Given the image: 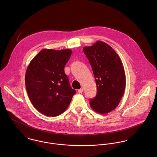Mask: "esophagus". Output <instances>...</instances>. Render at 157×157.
Listing matches in <instances>:
<instances>
[{"label": "esophagus", "instance_id": "34e87169", "mask_svg": "<svg viewBox=\"0 0 157 157\" xmlns=\"http://www.w3.org/2000/svg\"><path fill=\"white\" fill-rule=\"evenodd\" d=\"M83 90L82 88H81V89L78 90V92L79 93H82V92H83Z\"/></svg>", "mask_w": 157, "mask_h": 157}]
</instances>
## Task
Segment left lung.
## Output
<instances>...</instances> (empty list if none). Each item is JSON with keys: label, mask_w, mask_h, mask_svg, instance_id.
Masks as SVG:
<instances>
[{"label": "left lung", "mask_w": 157, "mask_h": 157, "mask_svg": "<svg viewBox=\"0 0 157 157\" xmlns=\"http://www.w3.org/2000/svg\"><path fill=\"white\" fill-rule=\"evenodd\" d=\"M83 51L89 60L97 85V94L90 100V105L101 114L111 112L118 105L126 87L121 60L111 46L101 41L85 46Z\"/></svg>", "instance_id": "left-lung-1"}]
</instances>
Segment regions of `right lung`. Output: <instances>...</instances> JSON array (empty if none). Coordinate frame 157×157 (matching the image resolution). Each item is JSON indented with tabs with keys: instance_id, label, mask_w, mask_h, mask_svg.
<instances>
[{
	"instance_id": "obj_1",
	"label": "right lung",
	"mask_w": 157,
	"mask_h": 157,
	"mask_svg": "<svg viewBox=\"0 0 157 157\" xmlns=\"http://www.w3.org/2000/svg\"><path fill=\"white\" fill-rule=\"evenodd\" d=\"M71 49H44L31 61L25 74L26 89L33 105L46 116L65 112L75 90L69 85L65 66Z\"/></svg>"
}]
</instances>
